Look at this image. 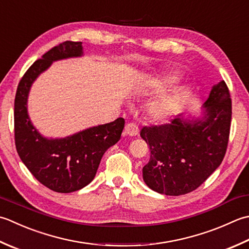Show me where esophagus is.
<instances>
[{
  "mask_svg": "<svg viewBox=\"0 0 249 249\" xmlns=\"http://www.w3.org/2000/svg\"><path fill=\"white\" fill-rule=\"evenodd\" d=\"M138 126L134 124V123H128L126 124L125 126V129H124V133L127 135V136H136L138 135Z\"/></svg>",
  "mask_w": 249,
  "mask_h": 249,
  "instance_id": "obj_1",
  "label": "esophagus"
}]
</instances>
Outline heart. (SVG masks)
<instances>
[{"label": "heart", "mask_w": 249, "mask_h": 249, "mask_svg": "<svg viewBox=\"0 0 249 249\" xmlns=\"http://www.w3.org/2000/svg\"><path fill=\"white\" fill-rule=\"evenodd\" d=\"M175 99L173 97L165 96L157 100L151 107V115L155 121H164L172 114V112L175 109Z\"/></svg>", "instance_id": "1"}]
</instances>
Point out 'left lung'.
<instances>
[{"instance_id": "1", "label": "left lung", "mask_w": 249, "mask_h": 249, "mask_svg": "<svg viewBox=\"0 0 249 249\" xmlns=\"http://www.w3.org/2000/svg\"><path fill=\"white\" fill-rule=\"evenodd\" d=\"M231 116L230 91L221 81L213 86L202 120L174 119L166 124L143 126L140 136L151 152L142 168L147 186L174 196L197 189L225 158Z\"/></svg>"}]
</instances>
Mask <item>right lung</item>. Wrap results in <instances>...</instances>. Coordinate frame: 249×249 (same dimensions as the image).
I'll return each mask as SVG.
<instances>
[{
  "label": "right lung",
  "mask_w": 249,
  "mask_h": 249,
  "mask_svg": "<svg viewBox=\"0 0 249 249\" xmlns=\"http://www.w3.org/2000/svg\"><path fill=\"white\" fill-rule=\"evenodd\" d=\"M82 42L66 41L53 47L24 73L15 97V144L19 158L43 186L59 193L74 192L91 182L102 155L121 139L125 124L119 118L61 139L44 138L32 125L27 111L32 83L53 61L82 56Z\"/></svg>",
  "instance_id": "1"
}]
</instances>
